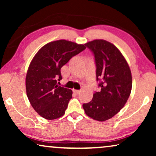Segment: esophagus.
<instances>
[{
  "instance_id": "1",
  "label": "esophagus",
  "mask_w": 156,
  "mask_h": 156,
  "mask_svg": "<svg viewBox=\"0 0 156 156\" xmlns=\"http://www.w3.org/2000/svg\"><path fill=\"white\" fill-rule=\"evenodd\" d=\"M73 91H74V93L76 94H79L81 92L80 90H75V89H74V90H73Z\"/></svg>"
}]
</instances>
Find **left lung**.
Here are the masks:
<instances>
[{
	"label": "left lung",
	"instance_id": "obj_1",
	"mask_svg": "<svg viewBox=\"0 0 156 156\" xmlns=\"http://www.w3.org/2000/svg\"><path fill=\"white\" fill-rule=\"evenodd\" d=\"M94 55L97 80L101 91L82 105L87 116L104 121L114 116L126 103L132 88V76L125 57L114 44L104 40L87 42Z\"/></svg>",
	"mask_w": 156,
	"mask_h": 156
}]
</instances>
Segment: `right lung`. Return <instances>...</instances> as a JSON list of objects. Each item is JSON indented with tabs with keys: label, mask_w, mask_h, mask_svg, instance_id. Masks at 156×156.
I'll return each instance as SVG.
<instances>
[{
	"label": "right lung",
	"mask_w": 156,
	"mask_h": 156,
	"mask_svg": "<svg viewBox=\"0 0 156 156\" xmlns=\"http://www.w3.org/2000/svg\"><path fill=\"white\" fill-rule=\"evenodd\" d=\"M85 49V44L56 40L42 47L32 59L25 78L27 97L44 119L53 120L65 114L72 91L57 85V81L62 79L60 69Z\"/></svg>",
	"instance_id": "right-lung-1"
}]
</instances>
